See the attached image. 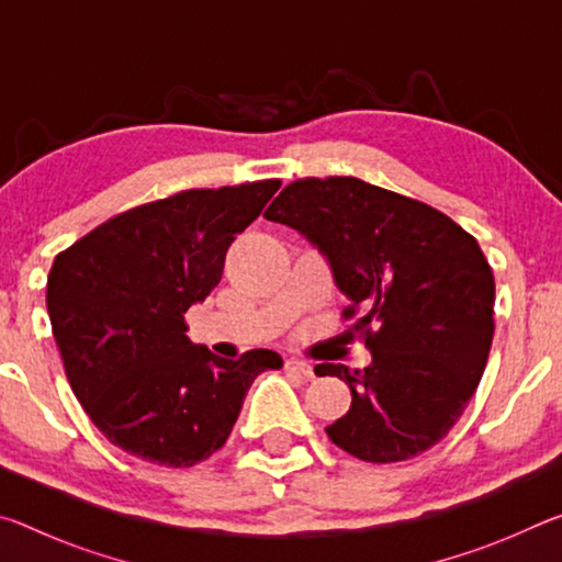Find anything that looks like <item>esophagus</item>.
Wrapping results in <instances>:
<instances>
[{"label":"esophagus","mask_w":562,"mask_h":562,"mask_svg":"<svg viewBox=\"0 0 562 562\" xmlns=\"http://www.w3.org/2000/svg\"><path fill=\"white\" fill-rule=\"evenodd\" d=\"M284 369H288V372L300 374L304 379L315 376V369H312L310 361H302V359H288V361H284Z\"/></svg>","instance_id":"34e87169"}]
</instances>
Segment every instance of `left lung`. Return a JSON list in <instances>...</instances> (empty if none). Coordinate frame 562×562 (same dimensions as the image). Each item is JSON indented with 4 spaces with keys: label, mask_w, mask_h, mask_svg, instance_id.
Here are the masks:
<instances>
[{
    "label": "left lung",
    "mask_w": 562,
    "mask_h": 562,
    "mask_svg": "<svg viewBox=\"0 0 562 562\" xmlns=\"http://www.w3.org/2000/svg\"><path fill=\"white\" fill-rule=\"evenodd\" d=\"M329 260L372 364H317L349 386L327 426L341 451L394 463L439 443L479 386L493 341L491 265L449 215L351 176L300 178L265 211Z\"/></svg>",
    "instance_id": "1"
}]
</instances>
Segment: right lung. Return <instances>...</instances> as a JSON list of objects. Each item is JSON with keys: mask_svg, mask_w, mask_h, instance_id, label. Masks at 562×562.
Returning a JSON list of instances; mask_svg holds the SVG:
<instances>
[{"mask_svg": "<svg viewBox=\"0 0 562 562\" xmlns=\"http://www.w3.org/2000/svg\"><path fill=\"white\" fill-rule=\"evenodd\" d=\"M280 180L193 188L111 217L54 258L46 282L64 372L97 429L138 459L188 469L227 441L272 349L215 357L183 315L223 278L235 235Z\"/></svg>", "mask_w": 562, "mask_h": 562, "instance_id": "add662e5", "label": "right lung"}]
</instances>
